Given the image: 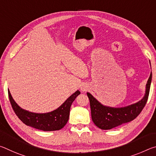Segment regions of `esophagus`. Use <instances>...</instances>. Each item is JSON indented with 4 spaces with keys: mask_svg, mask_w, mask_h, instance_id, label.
I'll return each mask as SVG.
<instances>
[{
    "mask_svg": "<svg viewBox=\"0 0 156 156\" xmlns=\"http://www.w3.org/2000/svg\"><path fill=\"white\" fill-rule=\"evenodd\" d=\"M81 90L83 91H86L87 89L85 87H81Z\"/></svg>",
    "mask_w": 156,
    "mask_h": 156,
    "instance_id": "34e87169",
    "label": "esophagus"
}]
</instances>
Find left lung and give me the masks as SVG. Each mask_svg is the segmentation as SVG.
Returning a JSON list of instances; mask_svg holds the SVG:
<instances>
[{
    "instance_id": "8db88e82",
    "label": "left lung",
    "mask_w": 156,
    "mask_h": 156,
    "mask_svg": "<svg viewBox=\"0 0 156 156\" xmlns=\"http://www.w3.org/2000/svg\"><path fill=\"white\" fill-rule=\"evenodd\" d=\"M151 78L152 73L151 72L146 85V93L143 98L136 103L129 105L127 107L114 108L104 106L91 94L87 92V94L90 102L91 118L95 125L100 129L108 130L122 124L131 122L136 118L141 113L147 102Z\"/></svg>"
}]
</instances>
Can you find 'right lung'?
<instances>
[{
  "label": "right lung",
  "mask_w": 156,
  "mask_h": 156,
  "mask_svg": "<svg viewBox=\"0 0 156 156\" xmlns=\"http://www.w3.org/2000/svg\"><path fill=\"white\" fill-rule=\"evenodd\" d=\"M80 94V91H76L74 94L68 98L61 106L51 112L36 113L20 108L16 103L9 91H8L10 103L18 118L26 125L44 131H57L64 127L69 117L71 105Z\"/></svg>",
  "instance_id": "add662e5"
}]
</instances>
